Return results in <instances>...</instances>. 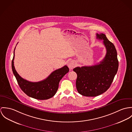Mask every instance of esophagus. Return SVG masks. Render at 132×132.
Segmentation results:
<instances>
[{
	"instance_id": "obj_1",
	"label": "esophagus",
	"mask_w": 132,
	"mask_h": 132,
	"mask_svg": "<svg viewBox=\"0 0 132 132\" xmlns=\"http://www.w3.org/2000/svg\"><path fill=\"white\" fill-rule=\"evenodd\" d=\"M68 66L70 69H72L75 66V63L73 61H70L68 63Z\"/></svg>"
}]
</instances>
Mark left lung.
<instances>
[{"label": "left lung", "mask_w": 132, "mask_h": 132, "mask_svg": "<svg viewBox=\"0 0 132 132\" xmlns=\"http://www.w3.org/2000/svg\"><path fill=\"white\" fill-rule=\"evenodd\" d=\"M97 38L103 40L106 54L99 64L93 66L77 67L73 69L77 77V90L87 97H96L105 92L110 87L118 68L117 52L104 34H96Z\"/></svg>", "instance_id": "8db88e82"}]
</instances>
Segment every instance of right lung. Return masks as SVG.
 Segmentation results:
<instances>
[{
	"label": "right lung",
	"instance_id": "obj_1",
	"mask_svg": "<svg viewBox=\"0 0 132 132\" xmlns=\"http://www.w3.org/2000/svg\"><path fill=\"white\" fill-rule=\"evenodd\" d=\"M14 57L12 62L13 73L21 89L29 97L38 100H47L53 97L56 93L60 80L69 72L68 67L65 65L51 73L46 78L38 82H30L21 77L15 69Z\"/></svg>",
	"mask_w": 132,
	"mask_h": 132
}]
</instances>
